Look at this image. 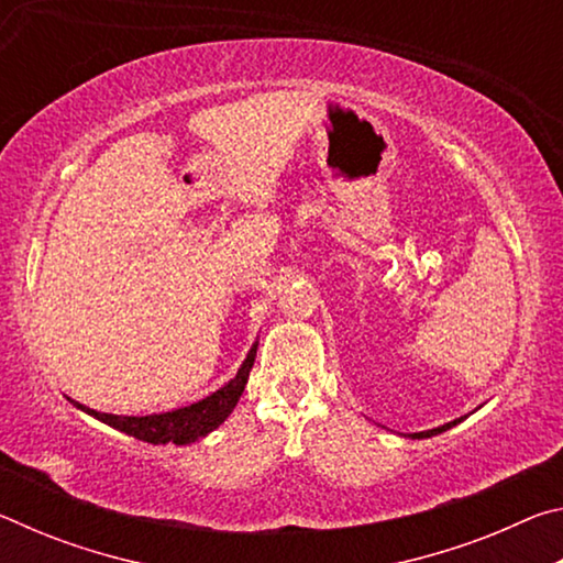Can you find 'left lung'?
<instances>
[{
  "label": "left lung",
  "instance_id": "1",
  "mask_svg": "<svg viewBox=\"0 0 563 563\" xmlns=\"http://www.w3.org/2000/svg\"><path fill=\"white\" fill-rule=\"evenodd\" d=\"M460 422H462V417H460V419H454V422H446V424H442V427H434V430H427V432H415L412 437H415V440H424V437H434V434H440V432H446V430H450V427L460 424Z\"/></svg>",
  "mask_w": 563,
  "mask_h": 563
}]
</instances>
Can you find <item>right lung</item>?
<instances>
[{
  "mask_svg": "<svg viewBox=\"0 0 563 563\" xmlns=\"http://www.w3.org/2000/svg\"><path fill=\"white\" fill-rule=\"evenodd\" d=\"M255 350H258V342L247 352L245 362L238 369V375L228 383L225 387L216 389L213 395H208L206 399L196 405L174 409V412H164V415H146V417H121V415H107V412H97V409H89L79 402H74L84 412L101 419L103 424L113 427V430H121L131 437H136L141 442H151V444H190L196 440H201L208 432H213L218 424L225 422L228 415L233 412V407L241 399L247 375H251V367L255 362Z\"/></svg>",
  "mask_w": 563,
  "mask_h": 563,
  "instance_id": "1",
  "label": "right lung"
}]
</instances>
